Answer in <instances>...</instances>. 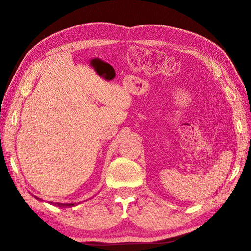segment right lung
<instances>
[{"label":"right lung","mask_w":251,"mask_h":251,"mask_svg":"<svg viewBox=\"0 0 251 251\" xmlns=\"http://www.w3.org/2000/svg\"><path fill=\"white\" fill-rule=\"evenodd\" d=\"M34 197L36 200L42 201L41 199H39V197H36V196H34ZM49 204L57 206V207H61V208H69V207H72V206L75 205V204H67V202H54V201H50V202H49Z\"/></svg>","instance_id":"obj_1"}]
</instances>
